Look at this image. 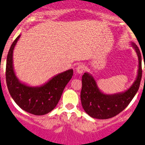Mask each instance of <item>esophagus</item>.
<instances>
[{
	"label": "esophagus",
	"instance_id": "34e87169",
	"mask_svg": "<svg viewBox=\"0 0 145 145\" xmlns=\"http://www.w3.org/2000/svg\"><path fill=\"white\" fill-rule=\"evenodd\" d=\"M85 68H86V67H85V65H83V64H80V65H78V67H76L77 73L80 74V75H81L83 72H84Z\"/></svg>",
	"mask_w": 145,
	"mask_h": 145
}]
</instances>
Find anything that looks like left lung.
Masks as SVG:
<instances>
[{"mask_svg":"<svg viewBox=\"0 0 145 145\" xmlns=\"http://www.w3.org/2000/svg\"><path fill=\"white\" fill-rule=\"evenodd\" d=\"M131 46L137 54L139 64L136 79L126 91L114 94L104 93L99 89L91 74L85 72L82 77L81 103L84 111L92 118L106 119L116 116L127 108L137 93L142 73V56L138 46L134 42H131Z\"/></svg>","mask_w":145,"mask_h":145,"instance_id":"left-lung-1","label":"left lung"}]
</instances>
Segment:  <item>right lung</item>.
I'll use <instances>...</instances> for the list:
<instances>
[{
	"mask_svg": "<svg viewBox=\"0 0 145 145\" xmlns=\"http://www.w3.org/2000/svg\"><path fill=\"white\" fill-rule=\"evenodd\" d=\"M21 34L11 44L6 60L8 89L17 105L29 114L42 116L52 111L59 102L64 89L73 75L72 69L57 74L40 86H31L20 81L16 75L13 53Z\"/></svg>",
	"mask_w": 145,
	"mask_h": 145,
	"instance_id": "add662e5",
	"label": "right lung"
}]
</instances>
